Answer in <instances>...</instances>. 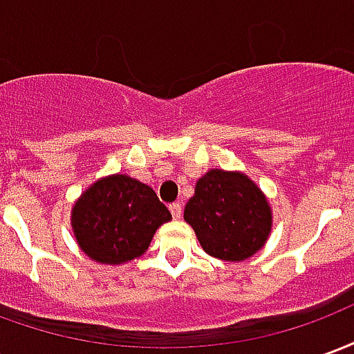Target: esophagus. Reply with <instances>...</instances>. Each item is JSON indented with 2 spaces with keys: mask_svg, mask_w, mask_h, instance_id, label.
<instances>
[{
  "mask_svg": "<svg viewBox=\"0 0 354 354\" xmlns=\"http://www.w3.org/2000/svg\"><path fill=\"white\" fill-rule=\"evenodd\" d=\"M169 208H170V214H172V218H174V220H178V218L182 216V210H184L180 203H172Z\"/></svg>",
  "mask_w": 354,
  "mask_h": 354,
  "instance_id": "obj_1",
  "label": "esophagus"
}]
</instances>
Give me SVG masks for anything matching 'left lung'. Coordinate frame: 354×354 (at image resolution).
I'll return each mask as SVG.
<instances>
[{
    "label": "left lung",
    "instance_id": "1",
    "mask_svg": "<svg viewBox=\"0 0 354 354\" xmlns=\"http://www.w3.org/2000/svg\"><path fill=\"white\" fill-rule=\"evenodd\" d=\"M203 250L225 261H243L266 245L271 208L252 180L241 172L208 170L185 205Z\"/></svg>",
    "mask_w": 354,
    "mask_h": 354
}]
</instances>
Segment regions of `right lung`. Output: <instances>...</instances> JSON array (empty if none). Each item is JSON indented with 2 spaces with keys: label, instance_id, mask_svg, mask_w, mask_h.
<instances>
[{
  "label": "right lung",
  "instance_id": "obj_1",
  "mask_svg": "<svg viewBox=\"0 0 354 354\" xmlns=\"http://www.w3.org/2000/svg\"><path fill=\"white\" fill-rule=\"evenodd\" d=\"M169 208L149 185L124 174L102 178L75 203L72 227L81 250L98 263H124L146 252Z\"/></svg>",
  "mask_w": 354,
  "mask_h": 354
}]
</instances>
